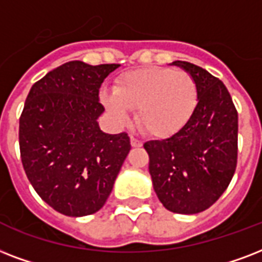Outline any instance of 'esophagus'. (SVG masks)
Here are the masks:
<instances>
[{
  "label": "esophagus",
  "instance_id": "1",
  "mask_svg": "<svg viewBox=\"0 0 262 262\" xmlns=\"http://www.w3.org/2000/svg\"><path fill=\"white\" fill-rule=\"evenodd\" d=\"M131 146H133V147H141L142 141H139V139L135 137H131Z\"/></svg>",
  "mask_w": 262,
  "mask_h": 262
}]
</instances>
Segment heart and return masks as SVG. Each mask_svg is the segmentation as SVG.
Wrapping results in <instances>:
<instances>
[{"mask_svg":"<svg viewBox=\"0 0 262 262\" xmlns=\"http://www.w3.org/2000/svg\"><path fill=\"white\" fill-rule=\"evenodd\" d=\"M101 98L121 124H128L131 109H138V124L145 133L168 138L179 133L195 112L198 87L187 72L149 67L123 74L115 90H103Z\"/></svg>","mask_w":262,"mask_h":262,"instance_id":"1","label":"heart"}]
</instances>
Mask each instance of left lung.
<instances>
[{
  "label": "left lung",
  "instance_id": "8db88e82",
  "mask_svg": "<svg viewBox=\"0 0 262 262\" xmlns=\"http://www.w3.org/2000/svg\"><path fill=\"white\" fill-rule=\"evenodd\" d=\"M196 82L198 105L175 135L146 142L149 172L160 202L173 213L210 208L228 187L238 159V112L220 79L187 61H173Z\"/></svg>",
  "mask_w": 262,
  "mask_h": 262
}]
</instances>
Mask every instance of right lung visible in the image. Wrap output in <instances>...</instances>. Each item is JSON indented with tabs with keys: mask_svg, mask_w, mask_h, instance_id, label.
Segmentation results:
<instances>
[{
	"mask_svg": "<svg viewBox=\"0 0 262 262\" xmlns=\"http://www.w3.org/2000/svg\"><path fill=\"white\" fill-rule=\"evenodd\" d=\"M119 64L70 61L34 83L19 121L21 163L38 195L71 217L93 214L112 191L131 143L105 134L99 87Z\"/></svg>",
	"mask_w": 262,
	"mask_h": 262,
	"instance_id": "1",
	"label": "right lung"
}]
</instances>
